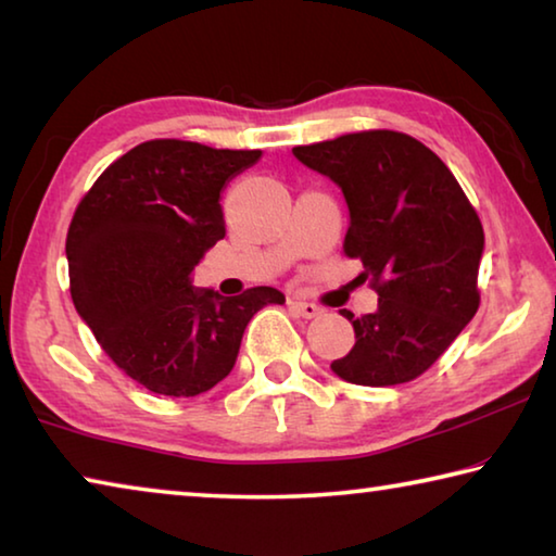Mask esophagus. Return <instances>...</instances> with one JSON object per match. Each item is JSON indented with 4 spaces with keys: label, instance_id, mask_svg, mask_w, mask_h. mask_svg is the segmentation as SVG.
I'll return each instance as SVG.
<instances>
[{
    "label": "esophagus",
    "instance_id": "34e87169",
    "mask_svg": "<svg viewBox=\"0 0 556 556\" xmlns=\"http://www.w3.org/2000/svg\"><path fill=\"white\" fill-rule=\"evenodd\" d=\"M289 308L296 316H304V318L321 316V306H316V304H312V301H304V299H291L289 301Z\"/></svg>",
    "mask_w": 556,
    "mask_h": 556
}]
</instances>
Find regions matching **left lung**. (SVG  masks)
<instances>
[{
	"instance_id": "1",
	"label": "left lung",
	"mask_w": 556,
	"mask_h": 556,
	"mask_svg": "<svg viewBox=\"0 0 556 556\" xmlns=\"http://www.w3.org/2000/svg\"><path fill=\"white\" fill-rule=\"evenodd\" d=\"M341 188L351 215L343 250L361 257L378 312L355 318V345L331 363L368 388L402 384L437 363L476 316L483 225L448 166L402 131L370 129L291 149Z\"/></svg>"
}]
</instances>
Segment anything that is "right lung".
I'll list each match as a JSON object with an SVG mask.
<instances>
[{"label": "right lung", "instance_id": "obj_1", "mask_svg": "<svg viewBox=\"0 0 556 556\" xmlns=\"http://www.w3.org/2000/svg\"><path fill=\"white\" fill-rule=\"evenodd\" d=\"M262 152L152 139L110 164L65 240L71 296L112 363L149 392L195 397L225 380L271 287L220 296L191 271L225 238L220 193Z\"/></svg>", "mask_w": 556, "mask_h": 556}]
</instances>
